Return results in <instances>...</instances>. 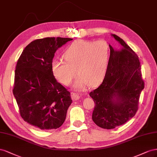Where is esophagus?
Instances as JSON below:
<instances>
[{
	"instance_id": "1",
	"label": "esophagus",
	"mask_w": 157,
	"mask_h": 157,
	"mask_svg": "<svg viewBox=\"0 0 157 157\" xmlns=\"http://www.w3.org/2000/svg\"><path fill=\"white\" fill-rule=\"evenodd\" d=\"M71 97H72V99L74 101H77L80 98V95L79 94L77 93H72V95H71Z\"/></svg>"
}]
</instances>
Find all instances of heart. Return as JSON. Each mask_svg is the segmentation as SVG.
<instances>
[{"label": "heart", "instance_id": "heart-1", "mask_svg": "<svg viewBox=\"0 0 157 157\" xmlns=\"http://www.w3.org/2000/svg\"><path fill=\"white\" fill-rule=\"evenodd\" d=\"M110 48L105 40L97 41L78 40L69 45L63 53L65 61L54 60L51 64L53 75L65 86H68L77 73L73 88L83 91L89 83H99L109 68Z\"/></svg>", "mask_w": 157, "mask_h": 157}]
</instances>
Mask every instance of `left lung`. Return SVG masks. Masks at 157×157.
I'll use <instances>...</instances> for the list:
<instances>
[{"instance_id": "obj_1", "label": "left lung", "mask_w": 157, "mask_h": 157, "mask_svg": "<svg viewBox=\"0 0 157 157\" xmlns=\"http://www.w3.org/2000/svg\"><path fill=\"white\" fill-rule=\"evenodd\" d=\"M111 36L122 48L116 50L109 44L110 57L105 78L89 93L95 104L92 120L107 129L122 126L135 116L145 87L139 57L123 39L114 34Z\"/></svg>"}]
</instances>
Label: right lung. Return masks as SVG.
<instances>
[{
    "label": "right lung",
    "instance_id": "1",
    "mask_svg": "<svg viewBox=\"0 0 157 157\" xmlns=\"http://www.w3.org/2000/svg\"><path fill=\"white\" fill-rule=\"evenodd\" d=\"M70 38L46 37L31 42L15 70L13 94L25 122L37 129L60 128L71 104L70 93L56 81L51 64L58 48Z\"/></svg>",
    "mask_w": 157,
    "mask_h": 157
}]
</instances>
